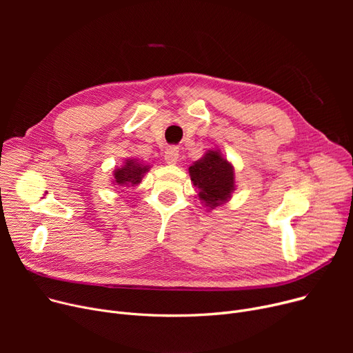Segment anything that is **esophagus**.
I'll return each mask as SVG.
<instances>
[{
  "mask_svg": "<svg viewBox=\"0 0 353 353\" xmlns=\"http://www.w3.org/2000/svg\"><path fill=\"white\" fill-rule=\"evenodd\" d=\"M177 159H179V148L174 145L167 147L164 152V160L169 164H176Z\"/></svg>",
  "mask_w": 353,
  "mask_h": 353,
  "instance_id": "esophagus-1",
  "label": "esophagus"
}]
</instances>
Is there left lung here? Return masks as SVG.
<instances>
[{
  "instance_id": "8db88e82",
  "label": "left lung",
  "mask_w": 353,
  "mask_h": 353,
  "mask_svg": "<svg viewBox=\"0 0 353 353\" xmlns=\"http://www.w3.org/2000/svg\"><path fill=\"white\" fill-rule=\"evenodd\" d=\"M189 173L194 186L200 189V200L210 209L223 205L234 190V169L220 152L209 150L189 167Z\"/></svg>"
}]
</instances>
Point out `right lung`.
Wrapping results in <instances>:
<instances>
[{"mask_svg":"<svg viewBox=\"0 0 353 353\" xmlns=\"http://www.w3.org/2000/svg\"><path fill=\"white\" fill-rule=\"evenodd\" d=\"M150 170V167L145 164L137 163V160L128 159L125 160L124 165H121L120 169L114 170V183L117 186H134V184H139L144 174Z\"/></svg>","mask_w":353,"mask_h":353,"instance_id":"add662e5","label":"right lung"}]
</instances>
